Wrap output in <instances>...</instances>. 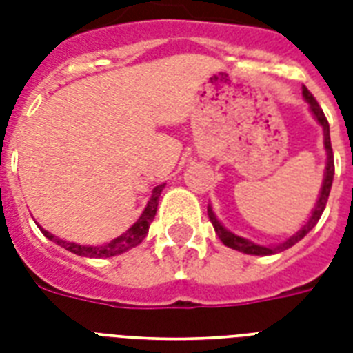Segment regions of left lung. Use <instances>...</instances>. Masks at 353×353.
<instances>
[{
  "mask_svg": "<svg viewBox=\"0 0 353 353\" xmlns=\"http://www.w3.org/2000/svg\"><path fill=\"white\" fill-rule=\"evenodd\" d=\"M302 95L304 99L307 101L310 108H312V113L315 115L319 122H321V126L324 130V148H326V154H328V163H326V172H324V183H323V190H321V196H319V201L315 205V209H313L312 216H310V220L306 221V225L302 227L301 231L293 234L291 238L284 241V243H280V245H274V247H263V245H256V243H252V241L245 240V238H240V236L232 234L225 229V227L221 225L220 221L216 220L214 212L212 209H207L209 212V218H210V223L214 227L216 234L220 236V240L225 243L227 247H231V249H236V251H241L245 252V254H258V256H263V254H274V252H280V251H285V249H290L291 245H295L296 241H301L307 232L312 231L313 227L317 225V221L321 220V216L324 212V207L328 203V196H330V188H332V181H334V172H335V165H334V150H332V141H330V124H328V119L324 115L323 108L319 106V102L315 101V97L307 91V88L304 85L302 88Z\"/></svg>",
  "mask_w": 353,
  "mask_h": 353,
  "instance_id": "obj_1",
  "label": "left lung"
}]
</instances>
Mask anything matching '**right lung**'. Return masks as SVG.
<instances>
[{"label":"right lung","instance_id":"1","mask_svg":"<svg viewBox=\"0 0 353 353\" xmlns=\"http://www.w3.org/2000/svg\"><path fill=\"white\" fill-rule=\"evenodd\" d=\"M163 188L165 185H157V187L152 190V198H150L148 205H146V209L144 212L141 214L135 223H133L130 229L122 236L112 240L110 243L106 245H99V247H85V245H77V243H71V241H65V240H60L57 238L54 234L51 232H47L46 229H41L40 231L49 238L51 241L58 243V245H62L63 249H68V251L74 252V254H79V256H88V258H110V256H115V254H121V252H126L128 249H132V247L139 245L141 241L144 240V236L148 232L150 229V223L154 221L155 218V212H157V203H159V196L163 192Z\"/></svg>","mask_w":353,"mask_h":353}]
</instances>
